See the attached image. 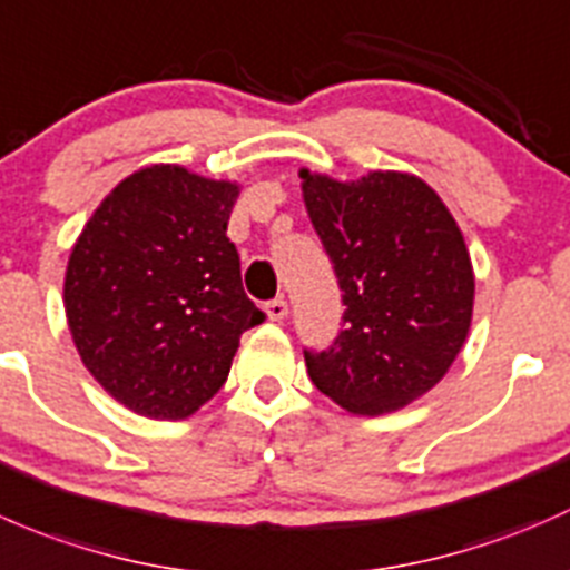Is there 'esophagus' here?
Wrapping results in <instances>:
<instances>
[{
    "instance_id": "34e87169",
    "label": "esophagus",
    "mask_w": 570,
    "mask_h": 570,
    "mask_svg": "<svg viewBox=\"0 0 570 570\" xmlns=\"http://www.w3.org/2000/svg\"><path fill=\"white\" fill-rule=\"evenodd\" d=\"M266 315H268V321L287 318V302H285V298L279 296V298H272V302H266Z\"/></svg>"
}]
</instances>
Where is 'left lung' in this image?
Instances as JSON below:
<instances>
[{
  "instance_id": "obj_1",
  "label": "left lung",
  "mask_w": 570,
  "mask_h": 570,
  "mask_svg": "<svg viewBox=\"0 0 570 570\" xmlns=\"http://www.w3.org/2000/svg\"><path fill=\"white\" fill-rule=\"evenodd\" d=\"M309 222L343 291V328L304 348L313 384L354 414H386L425 395L472 324L466 244L425 180L371 173L354 184L302 169Z\"/></svg>"
}]
</instances>
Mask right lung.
Here are the masks:
<instances>
[{
    "mask_svg": "<svg viewBox=\"0 0 570 570\" xmlns=\"http://www.w3.org/2000/svg\"><path fill=\"white\" fill-rule=\"evenodd\" d=\"M238 186L156 164L111 189L66 272V315L92 379L131 412L184 420L222 390L263 324L227 238Z\"/></svg>",
    "mask_w": 570,
    "mask_h": 570,
    "instance_id": "obj_1",
    "label": "right lung"
}]
</instances>
